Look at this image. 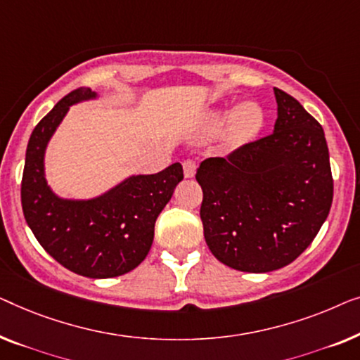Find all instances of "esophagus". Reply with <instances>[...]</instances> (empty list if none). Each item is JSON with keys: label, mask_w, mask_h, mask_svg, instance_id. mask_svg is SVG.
I'll return each mask as SVG.
<instances>
[{"label": "esophagus", "mask_w": 360, "mask_h": 360, "mask_svg": "<svg viewBox=\"0 0 360 360\" xmlns=\"http://www.w3.org/2000/svg\"><path fill=\"white\" fill-rule=\"evenodd\" d=\"M182 168H184L186 178H194L195 169H197V163L194 160H186L184 163H182Z\"/></svg>", "instance_id": "1"}]
</instances>
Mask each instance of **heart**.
<instances>
[{
	"instance_id": "obj_1",
	"label": "heart",
	"mask_w": 360,
	"mask_h": 360,
	"mask_svg": "<svg viewBox=\"0 0 360 360\" xmlns=\"http://www.w3.org/2000/svg\"><path fill=\"white\" fill-rule=\"evenodd\" d=\"M231 120V134L236 140H248L255 136L264 124V112L256 103H246L240 108L214 110L209 117L212 129L225 127Z\"/></svg>"
}]
</instances>
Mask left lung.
I'll return each mask as SVG.
<instances>
[{
  "label": "left lung",
  "mask_w": 360,
  "mask_h": 360,
  "mask_svg": "<svg viewBox=\"0 0 360 360\" xmlns=\"http://www.w3.org/2000/svg\"><path fill=\"white\" fill-rule=\"evenodd\" d=\"M274 94V131L226 158L204 160L195 174L207 246L243 272H271L295 261L333 202L325 131L295 98L277 88Z\"/></svg>",
  "instance_id": "8db88e82"
}]
</instances>
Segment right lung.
Wrapping results in <instances>:
<instances>
[{"label":"right lung","mask_w":360,"mask_h":360,"mask_svg":"<svg viewBox=\"0 0 360 360\" xmlns=\"http://www.w3.org/2000/svg\"><path fill=\"white\" fill-rule=\"evenodd\" d=\"M93 98L89 88L75 89L35 125L26 151L21 204L29 229L55 261L75 274L108 279L127 274L145 259L155 221L184 174L174 163L156 174L131 176L96 199L55 195L45 181V148L70 105Z\"/></svg>","instance_id":"1"}]
</instances>
